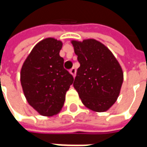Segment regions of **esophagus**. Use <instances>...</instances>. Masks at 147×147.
I'll return each mask as SVG.
<instances>
[{
  "label": "esophagus",
  "instance_id": "34e87169",
  "mask_svg": "<svg viewBox=\"0 0 147 147\" xmlns=\"http://www.w3.org/2000/svg\"><path fill=\"white\" fill-rule=\"evenodd\" d=\"M69 72H70V74L73 76L75 77V74H76V69L75 68H72L70 70H69Z\"/></svg>",
  "mask_w": 147,
  "mask_h": 147
}]
</instances>
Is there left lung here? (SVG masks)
Returning <instances> with one entry per match:
<instances>
[{
  "label": "left lung",
  "instance_id": "obj_1",
  "mask_svg": "<svg viewBox=\"0 0 147 147\" xmlns=\"http://www.w3.org/2000/svg\"><path fill=\"white\" fill-rule=\"evenodd\" d=\"M80 67L74 87L82 104L96 112H104L118 98L123 73L118 60L104 44L95 39L72 41Z\"/></svg>",
  "mask_w": 147,
  "mask_h": 147
}]
</instances>
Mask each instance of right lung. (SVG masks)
Returning <instances> with one entry per match:
<instances>
[{
  "label": "right lung",
  "mask_w": 147,
  "mask_h": 147,
  "mask_svg": "<svg viewBox=\"0 0 147 147\" xmlns=\"http://www.w3.org/2000/svg\"><path fill=\"white\" fill-rule=\"evenodd\" d=\"M62 42L52 37L38 42L25 59L20 81L28 104L43 116H52L61 110L66 92L74 77L64 68L59 56Z\"/></svg>",
  "instance_id": "right-lung-1"
}]
</instances>
